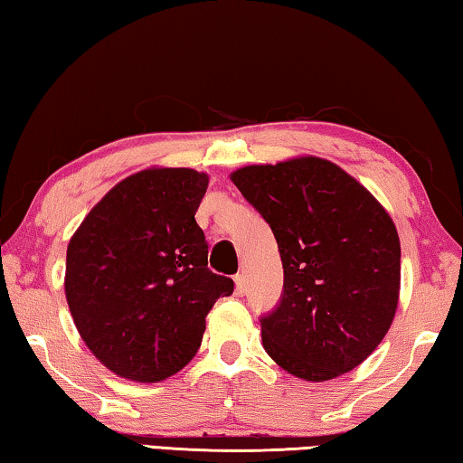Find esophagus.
I'll return each mask as SVG.
<instances>
[{
    "label": "esophagus",
    "instance_id": "obj_1",
    "mask_svg": "<svg viewBox=\"0 0 463 463\" xmlns=\"http://www.w3.org/2000/svg\"><path fill=\"white\" fill-rule=\"evenodd\" d=\"M234 289H237L239 296L247 292V281H245V276H242V273H237V276H234Z\"/></svg>",
    "mask_w": 463,
    "mask_h": 463
}]
</instances>
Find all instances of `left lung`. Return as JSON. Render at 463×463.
I'll return each instance as SVG.
<instances>
[{"label": "left lung", "instance_id": "obj_1", "mask_svg": "<svg viewBox=\"0 0 463 463\" xmlns=\"http://www.w3.org/2000/svg\"><path fill=\"white\" fill-rule=\"evenodd\" d=\"M269 224L284 265L279 304L261 317L263 349L308 382L347 373L378 347L401 292V241L386 210L318 156L231 174Z\"/></svg>", "mask_w": 463, "mask_h": 463}]
</instances>
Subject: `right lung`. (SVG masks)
Listing matches in <instances>:
<instances>
[{
	"label": "right lung",
	"mask_w": 463,
	"mask_h": 463,
	"mask_svg": "<svg viewBox=\"0 0 463 463\" xmlns=\"http://www.w3.org/2000/svg\"><path fill=\"white\" fill-rule=\"evenodd\" d=\"M208 175L153 167L122 179L69 241L65 296L77 331L109 372L140 383L198 354L206 317L231 278L208 269L195 222Z\"/></svg>",
	"instance_id": "obj_1"
}]
</instances>
